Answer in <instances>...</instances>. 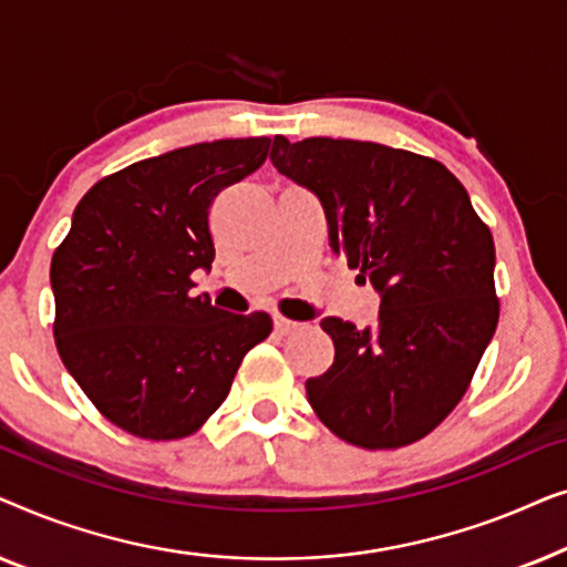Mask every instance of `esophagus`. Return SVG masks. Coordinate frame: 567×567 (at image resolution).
Returning <instances> with one entry per match:
<instances>
[{
    "label": "esophagus",
    "mask_w": 567,
    "mask_h": 567,
    "mask_svg": "<svg viewBox=\"0 0 567 567\" xmlns=\"http://www.w3.org/2000/svg\"><path fill=\"white\" fill-rule=\"evenodd\" d=\"M274 328H276L278 336H289V332L299 330L301 324L293 322V320H286V317H281V315H274Z\"/></svg>",
    "instance_id": "esophagus-1"
}]
</instances>
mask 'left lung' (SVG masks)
<instances>
[{"mask_svg": "<svg viewBox=\"0 0 567 567\" xmlns=\"http://www.w3.org/2000/svg\"><path fill=\"white\" fill-rule=\"evenodd\" d=\"M278 173L315 193L330 250L379 293L359 330L324 317L336 361L307 379L328 429L363 449L431 433L467 392L498 324L495 245L464 185L436 159L374 142L274 138Z\"/></svg>", "mask_w": 567, "mask_h": 567, "instance_id": "8db88e82", "label": "left lung"}]
</instances>
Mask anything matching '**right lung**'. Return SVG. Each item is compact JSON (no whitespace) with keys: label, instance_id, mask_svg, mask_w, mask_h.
I'll return each instance as SVG.
<instances>
[{"label":"right lung","instance_id":"add662e5","mask_svg":"<svg viewBox=\"0 0 567 567\" xmlns=\"http://www.w3.org/2000/svg\"><path fill=\"white\" fill-rule=\"evenodd\" d=\"M268 136L200 142L84 193L51 260L61 361L100 413L152 441L183 439L227 400L245 353L274 330L193 293L212 270L208 208L268 157Z\"/></svg>","mask_w":567,"mask_h":567}]
</instances>
